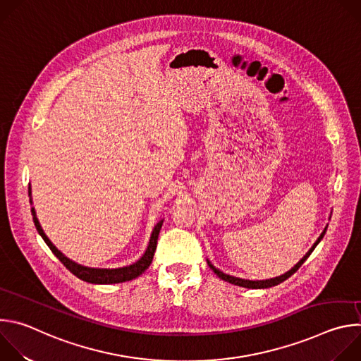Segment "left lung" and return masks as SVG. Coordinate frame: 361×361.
<instances>
[{"instance_id": "obj_1", "label": "left lung", "mask_w": 361, "mask_h": 361, "mask_svg": "<svg viewBox=\"0 0 361 361\" xmlns=\"http://www.w3.org/2000/svg\"><path fill=\"white\" fill-rule=\"evenodd\" d=\"M330 219H331V216H330ZM327 227H329V224L324 227V230L322 231V234L319 235V238L314 241V244L310 247V250H308L290 270L284 271V273L280 274V276L271 277V279H264V280H248V279H241V277H235V276H230V274L223 273L221 270H219L217 267H214L209 259H207V264L210 266V269H212L221 280H224V281H227V283H230V284H234V286H238V287H244V288H269V287H273V286H277V284L283 283L284 280H287L288 277H291V276L301 267V264L308 259V255H310V254L313 252V250L317 247V244H319V243L322 241V238L324 237V234H326V231H327Z\"/></svg>"}]
</instances>
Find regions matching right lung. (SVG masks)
Wrapping results in <instances>:
<instances>
[{"instance_id":"add662e5","label":"right lung","mask_w":361,"mask_h":361,"mask_svg":"<svg viewBox=\"0 0 361 361\" xmlns=\"http://www.w3.org/2000/svg\"><path fill=\"white\" fill-rule=\"evenodd\" d=\"M28 195H30V202L32 205V197H31V184L28 185ZM31 214H32V220L35 224V228L38 231V234L42 237V240L45 241V244L49 247V250L54 252V255L57 259L80 280L91 283V284H116V283H124V281H130L133 279H137L138 276H141L151 264L154 252H156L157 248V240H159V234L160 230L163 227V219L160 221H157V224L154 226L152 233L149 235V241L148 245L144 251V254L140 257L138 260H135L134 263L128 264V266H123V267H116V269H99V267H87L82 264H78L73 260H70L67 255H64L51 240L47 237V234L44 233L38 219H37V213L35 209L31 207Z\"/></svg>"}]
</instances>
